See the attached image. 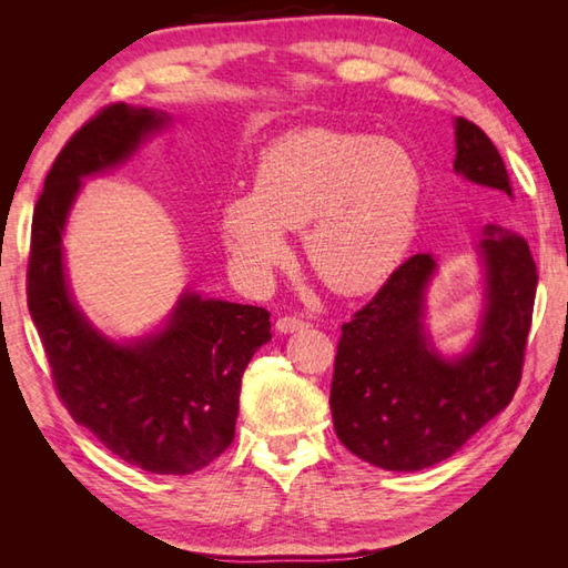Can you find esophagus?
I'll list each match as a JSON object with an SVG mask.
<instances>
[{
  "label": "esophagus",
  "mask_w": 568,
  "mask_h": 568,
  "mask_svg": "<svg viewBox=\"0 0 568 568\" xmlns=\"http://www.w3.org/2000/svg\"><path fill=\"white\" fill-rule=\"evenodd\" d=\"M275 327H277V332H283V334H287V332H300V329H305L307 327V322L303 320V317H293V315H285V317H281L275 322Z\"/></svg>",
  "instance_id": "1"
}]
</instances>
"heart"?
<instances>
[{
  "mask_svg": "<svg viewBox=\"0 0 568 568\" xmlns=\"http://www.w3.org/2000/svg\"><path fill=\"white\" fill-rule=\"evenodd\" d=\"M422 173L400 143L303 129L263 151L256 185L222 210L236 268L265 281L287 258L285 232L305 229L320 281L342 295L378 287L413 244Z\"/></svg>",
  "mask_w": 568,
  "mask_h": 568,
  "instance_id": "heart-1",
  "label": "heart"
}]
</instances>
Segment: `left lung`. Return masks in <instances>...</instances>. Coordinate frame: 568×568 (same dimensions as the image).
Here are the masks:
<instances>
[{
  "label": "left lung",
  "mask_w": 568,
  "mask_h": 568,
  "mask_svg": "<svg viewBox=\"0 0 568 568\" xmlns=\"http://www.w3.org/2000/svg\"><path fill=\"white\" fill-rule=\"evenodd\" d=\"M456 173L493 200L513 197L510 175L486 131L456 119ZM488 307L476 346L444 361L422 329L425 287L437 263L417 253L371 303L342 324L332 378L334 432L348 452L388 470L439 464L508 407L520 385L532 327L537 265L527 241L500 224L480 239Z\"/></svg>",
  "instance_id": "8db88e82"
}]
</instances>
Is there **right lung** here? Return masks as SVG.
<instances>
[{
	"label": "right lung",
	"mask_w": 568,
	"mask_h": 568,
	"mask_svg": "<svg viewBox=\"0 0 568 568\" xmlns=\"http://www.w3.org/2000/svg\"><path fill=\"white\" fill-rule=\"evenodd\" d=\"M165 122L163 112L114 102L68 139L33 210L27 300L70 417L126 464L185 476L232 444L241 376L271 342V312L187 293L161 334L114 344L72 303L60 246L80 180L129 159Z\"/></svg>",
	"instance_id": "add662e5"
}]
</instances>
